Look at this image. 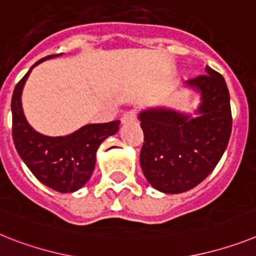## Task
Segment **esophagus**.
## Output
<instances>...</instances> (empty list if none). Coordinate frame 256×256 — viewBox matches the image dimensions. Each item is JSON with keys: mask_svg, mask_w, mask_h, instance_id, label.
<instances>
[{"mask_svg": "<svg viewBox=\"0 0 256 256\" xmlns=\"http://www.w3.org/2000/svg\"><path fill=\"white\" fill-rule=\"evenodd\" d=\"M136 120V113L132 110L130 112H126L121 118V122L122 124H128V122H134Z\"/></svg>", "mask_w": 256, "mask_h": 256, "instance_id": "esophagus-1", "label": "esophagus"}]
</instances>
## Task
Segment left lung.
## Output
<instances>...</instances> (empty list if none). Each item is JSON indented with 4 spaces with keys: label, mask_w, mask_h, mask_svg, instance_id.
Here are the masks:
<instances>
[{
    "label": "left lung",
    "mask_w": 256,
    "mask_h": 256,
    "mask_svg": "<svg viewBox=\"0 0 256 256\" xmlns=\"http://www.w3.org/2000/svg\"><path fill=\"white\" fill-rule=\"evenodd\" d=\"M206 75L184 82L199 98L192 112L150 106L138 114L144 143L140 166L152 188L181 194L211 174L232 132L230 98L225 79L210 66Z\"/></svg>",
    "instance_id": "1"
}]
</instances>
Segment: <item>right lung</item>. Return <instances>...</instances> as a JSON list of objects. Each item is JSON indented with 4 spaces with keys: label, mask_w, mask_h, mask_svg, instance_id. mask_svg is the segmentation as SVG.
Returning a JSON list of instances; mask_svg holds the SVG:
<instances>
[{
    "label": "right lung",
    "mask_w": 256,
    "mask_h": 256,
    "mask_svg": "<svg viewBox=\"0 0 256 256\" xmlns=\"http://www.w3.org/2000/svg\"><path fill=\"white\" fill-rule=\"evenodd\" d=\"M58 56H48L36 62L15 87L12 98V140L23 162L38 181L58 192H74L91 178L98 148L118 132L120 121L88 124L64 136H49L32 128L23 112V88L32 68Z\"/></svg>",
    "instance_id": "1"
}]
</instances>
